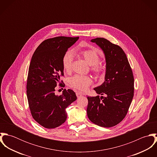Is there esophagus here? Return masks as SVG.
Returning a JSON list of instances; mask_svg holds the SVG:
<instances>
[{
	"mask_svg": "<svg viewBox=\"0 0 157 157\" xmlns=\"http://www.w3.org/2000/svg\"><path fill=\"white\" fill-rule=\"evenodd\" d=\"M76 95H77V97L78 98V97H82V96L83 95V94H82L81 92H76Z\"/></svg>",
	"mask_w": 157,
	"mask_h": 157,
	"instance_id": "34e87169",
	"label": "esophagus"
}]
</instances>
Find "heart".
Wrapping results in <instances>:
<instances>
[{
    "label": "heart",
    "mask_w": 157,
    "mask_h": 157,
    "mask_svg": "<svg viewBox=\"0 0 157 157\" xmlns=\"http://www.w3.org/2000/svg\"><path fill=\"white\" fill-rule=\"evenodd\" d=\"M78 56L86 61L90 66V70L97 75H101L105 72L104 64L99 61L100 55L95 49L79 50L77 52ZM73 56L70 51H67L62 59V66L67 73L72 71ZM70 86L75 90L86 91L92 83V78L88 75H75L69 79Z\"/></svg>",
    "instance_id": "b5f03b06"
}]
</instances>
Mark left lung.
Returning a JSON list of instances; mask_svg holds the SVG:
<instances>
[{
  "label": "left lung",
  "instance_id": "left-lung-1",
  "mask_svg": "<svg viewBox=\"0 0 157 157\" xmlns=\"http://www.w3.org/2000/svg\"><path fill=\"white\" fill-rule=\"evenodd\" d=\"M90 42L103 50L106 59L104 83L94 90L101 97H88L87 115L90 121L104 127H113L126 117L134 92V78L126 54L118 45L97 37Z\"/></svg>",
  "mask_w": 157,
  "mask_h": 157
}]
</instances>
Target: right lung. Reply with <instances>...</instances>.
Segmentation results:
<instances>
[{"label": "right lung", "instance_id": "obj_1", "mask_svg": "<svg viewBox=\"0 0 157 157\" xmlns=\"http://www.w3.org/2000/svg\"><path fill=\"white\" fill-rule=\"evenodd\" d=\"M79 39L59 36L42 42L34 52L30 62L26 94L31 115L39 124L47 129L62 125L67 120L66 108L77 100L71 90L55 94L56 86L65 87L62 59L69 48Z\"/></svg>", "mask_w": 157, "mask_h": 157}]
</instances>
